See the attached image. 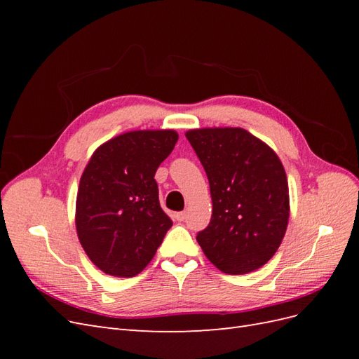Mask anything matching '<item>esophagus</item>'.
<instances>
[{
  "mask_svg": "<svg viewBox=\"0 0 359 359\" xmlns=\"http://www.w3.org/2000/svg\"><path fill=\"white\" fill-rule=\"evenodd\" d=\"M175 219H177L178 222H184V220H186V211L177 212V214H175Z\"/></svg>",
  "mask_w": 359,
  "mask_h": 359,
  "instance_id": "1",
  "label": "esophagus"
}]
</instances>
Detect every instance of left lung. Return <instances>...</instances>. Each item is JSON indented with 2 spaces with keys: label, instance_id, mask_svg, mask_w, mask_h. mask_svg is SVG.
I'll return each instance as SVG.
<instances>
[{
  "label": "left lung",
  "instance_id": "obj_1",
  "mask_svg": "<svg viewBox=\"0 0 359 359\" xmlns=\"http://www.w3.org/2000/svg\"><path fill=\"white\" fill-rule=\"evenodd\" d=\"M210 181L212 215L196 240L226 274H247L273 257L286 233L289 187L283 165L244 128L186 133Z\"/></svg>",
  "mask_w": 359,
  "mask_h": 359
}]
</instances>
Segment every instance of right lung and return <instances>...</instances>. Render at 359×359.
<instances>
[{"label": "right lung", "mask_w": 359, "mask_h": 359, "mask_svg": "<svg viewBox=\"0 0 359 359\" xmlns=\"http://www.w3.org/2000/svg\"><path fill=\"white\" fill-rule=\"evenodd\" d=\"M173 130L119 135L97 148L76 198V231L91 262L114 277H135L170 229L156 170L175 147Z\"/></svg>", "instance_id": "right-lung-1"}]
</instances>
